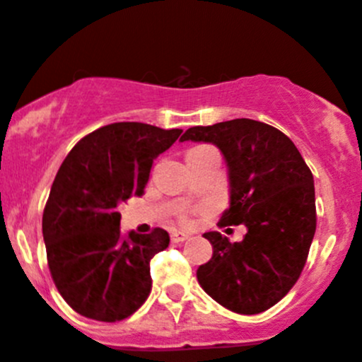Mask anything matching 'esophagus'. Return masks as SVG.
<instances>
[{
    "mask_svg": "<svg viewBox=\"0 0 362 362\" xmlns=\"http://www.w3.org/2000/svg\"><path fill=\"white\" fill-rule=\"evenodd\" d=\"M171 242H184V240H187V237L189 235L187 233H184V231H171Z\"/></svg>",
    "mask_w": 362,
    "mask_h": 362,
    "instance_id": "obj_1",
    "label": "esophagus"
}]
</instances>
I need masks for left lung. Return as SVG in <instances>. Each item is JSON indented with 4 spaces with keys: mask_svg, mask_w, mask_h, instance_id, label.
<instances>
[{
    "mask_svg": "<svg viewBox=\"0 0 362 362\" xmlns=\"http://www.w3.org/2000/svg\"><path fill=\"white\" fill-rule=\"evenodd\" d=\"M180 141L221 150L230 206L219 224L247 228L233 244L217 231L203 235L214 255L196 270L199 286L226 310L262 313L292 290L306 263L317 230L313 175L292 139L263 122L237 118L191 127Z\"/></svg>",
    "mask_w": 362,
    "mask_h": 362,
    "instance_id": "obj_1",
    "label": "left lung"
}]
</instances>
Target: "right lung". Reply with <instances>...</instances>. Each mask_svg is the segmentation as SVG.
I'll use <instances>...</instances> for the list:
<instances>
[{
  "label": "right lung",
  "mask_w": 362,
  "mask_h": 362,
  "mask_svg": "<svg viewBox=\"0 0 362 362\" xmlns=\"http://www.w3.org/2000/svg\"><path fill=\"white\" fill-rule=\"evenodd\" d=\"M182 134L139 122L104 125L65 157L42 217L52 281L74 311L118 322L152 290L150 259L168 247L163 228L122 235L118 205L145 192L153 159Z\"/></svg>",
  "instance_id": "right-lung-1"
}]
</instances>
